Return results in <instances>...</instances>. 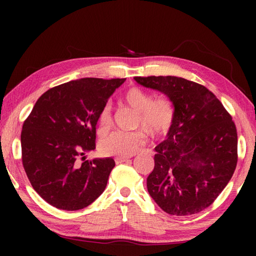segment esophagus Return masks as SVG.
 Masks as SVG:
<instances>
[{"mask_svg": "<svg viewBox=\"0 0 256 256\" xmlns=\"http://www.w3.org/2000/svg\"><path fill=\"white\" fill-rule=\"evenodd\" d=\"M130 157H116L115 158V162L116 164H120V162H126V160H128Z\"/></svg>", "mask_w": 256, "mask_h": 256, "instance_id": "esophagus-1", "label": "esophagus"}]
</instances>
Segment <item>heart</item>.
<instances>
[{
	"label": "heart",
	"mask_w": 256,
	"mask_h": 256,
	"mask_svg": "<svg viewBox=\"0 0 256 256\" xmlns=\"http://www.w3.org/2000/svg\"><path fill=\"white\" fill-rule=\"evenodd\" d=\"M123 100L136 112L134 126L142 130L131 132L115 131L102 138L99 141L98 149L104 156L128 157L136 154L146 144L145 130L152 138H159L167 134L174 123L175 108L168 99L160 98L154 100V96L150 92L132 86L125 92ZM112 123V107L110 104H106L98 115L99 133L107 132Z\"/></svg>",
	"instance_id": "heart-1"
}]
</instances>
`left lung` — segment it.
Listing matches in <instances>:
<instances>
[{"mask_svg":"<svg viewBox=\"0 0 256 256\" xmlns=\"http://www.w3.org/2000/svg\"><path fill=\"white\" fill-rule=\"evenodd\" d=\"M138 84L170 98L175 120L156 146L146 188L172 216L198 214L212 204L237 164V131L232 116L204 86L177 76H136Z\"/></svg>","mask_w":256,"mask_h":256,"instance_id":"left-lung-1","label":"left lung"}]
</instances>
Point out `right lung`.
I'll return each instance as SVG.
<instances>
[{"label":"right lung","instance_id":"right-lung-1","mask_svg":"<svg viewBox=\"0 0 256 256\" xmlns=\"http://www.w3.org/2000/svg\"><path fill=\"white\" fill-rule=\"evenodd\" d=\"M124 81H68L47 90L34 104L21 132L22 164L34 190L50 206L80 210L105 190L114 159L80 164L78 158L96 148L99 112Z\"/></svg>","mask_w":256,"mask_h":256}]
</instances>
